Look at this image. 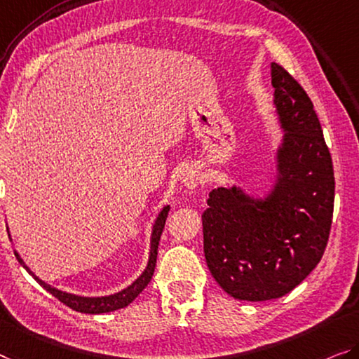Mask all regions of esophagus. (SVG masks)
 <instances>
[{
  "mask_svg": "<svg viewBox=\"0 0 359 359\" xmlns=\"http://www.w3.org/2000/svg\"><path fill=\"white\" fill-rule=\"evenodd\" d=\"M183 183L184 186L189 187V189H196V187L201 184V176L196 172H189L183 176Z\"/></svg>",
  "mask_w": 359,
  "mask_h": 359,
  "instance_id": "1",
  "label": "esophagus"
}]
</instances>
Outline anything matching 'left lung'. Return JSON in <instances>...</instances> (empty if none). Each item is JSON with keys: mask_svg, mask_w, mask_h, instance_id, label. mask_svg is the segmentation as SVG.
Returning a JSON list of instances; mask_svg holds the SVG:
<instances>
[{"mask_svg": "<svg viewBox=\"0 0 359 359\" xmlns=\"http://www.w3.org/2000/svg\"><path fill=\"white\" fill-rule=\"evenodd\" d=\"M279 120V180L264 201L218 187L202 215L207 266L237 300L279 299L321 262L334 213L332 157L311 99L279 64H271Z\"/></svg>", "mask_w": 359, "mask_h": 359, "instance_id": "obj_1", "label": "left lung"}]
</instances>
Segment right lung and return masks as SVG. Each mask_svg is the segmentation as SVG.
I'll use <instances>...</instances> for the list:
<instances>
[{
    "mask_svg": "<svg viewBox=\"0 0 359 359\" xmlns=\"http://www.w3.org/2000/svg\"><path fill=\"white\" fill-rule=\"evenodd\" d=\"M168 210H170V207H165L163 210L161 212V215H158V218L156 219V224H154L152 239H151V255H149V262H147V266L144 269V273H142L140 278H137L135 283L130 285V287H126L125 290L118 292V294H114V295H109V297H91V299H90V297H79V295L67 294V292L54 289V287H51V285L43 283L41 279L35 278V276H33V278H35L38 283H40L41 287H45L49 292V294H53L59 302H62L64 305H67L69 308H72V310H75V311L88 313V314H101V313L115 311V310H120V308L128 306L130 303L133 302L136 297L146 289V285L151 283L154 269H156V263H157L158 241H161L163 226H165V222H167ZM15 258H18L22 266H24L27 271L30 273V269L25 266V263L22 262V258L18 255V253H15Z\"/></svg>",
    "mask_w": 359,
    "mask_h": 359,
    "instance_id": "add662e5",
    "label": "right lung"
}]
</instances>
